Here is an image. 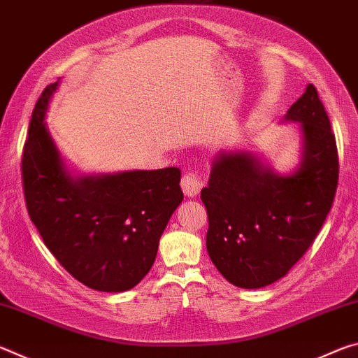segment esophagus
<instances>
[{
	"label": "esophagus",
	"mask_w": 358,
	"mask_h": 358,
	"mask_svg": "<svg viewBox=\"0 0 358 358\" xmlns=\"http://www.w3.org/2000/svg\"><path fill=\"white\" fill-rule=\"evenodd\" d=\"M180 185H181V189H183V192H185V196L194 197V196H197L199 192H201V189H202L205 183H203V180L199 177V175L189 172V173L183 175V178H181Z\"/></svg>",
	"instance_id": "obj_1"
}]
</instances>
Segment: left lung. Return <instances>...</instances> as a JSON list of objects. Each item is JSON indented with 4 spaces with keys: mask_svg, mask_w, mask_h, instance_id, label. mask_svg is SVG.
Returning <instances> with one entry per match:
<instances>
[{
    "mask_svg": "<svg viewBox=\"0 0 358 358\" xmlns=\"http://www.w3.org/2000/svg\"><path fill=\"white\" fill-rule=\"evenodd\" d=\"M284 121L299 123L300 131V162L292 173H276L251 151L221 150L201 192L208 256L237 287H265L286 276L316 238L335 199L336 141L314 85Z\"/></svg>",
    "mask_w": 358,
    "mask_h": 358,
    "instance_id": "obj_1",
    "label": "left lung"
}]
</instances>
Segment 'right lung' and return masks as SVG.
Masks as SVG:
<instances>
[{"instance_id": "add662e5", "label": "right lung", "mask_w": 358, "mask_h": 358, "mask_svg": "<svg viewBox=\"0 0 358 358\" xmlns=\"http://www.w3.org/2000/svg\"><path fill=\"white\" fill-rule=\"evenodd\" d=\"M58 82L42 92L23 148L29 217L69 273L101 292H124L153 265L159 238L183 201L177 167L72 175L45 123Z\"/></svg>"}]
</instances>
